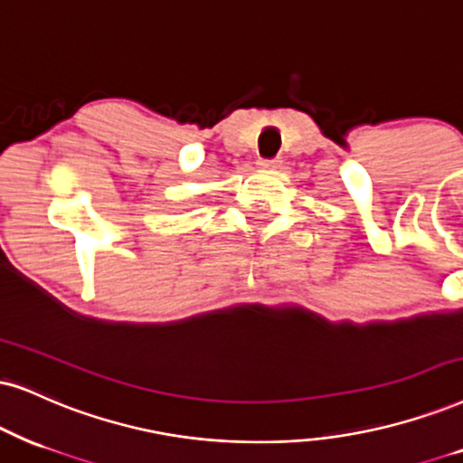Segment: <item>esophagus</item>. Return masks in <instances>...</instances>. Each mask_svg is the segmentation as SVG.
Segmentation results:
<instances>
[{"label":"esophagus","instance_id":"34e87169","mask_svg":"<svg viewBox=\"0 0 463 463\" xmlns=\"http://www.w3.org/2000/svg\"><path fill=\"white\" fill-rule=\"evenodd\" d=\"M260 168H275V160H260Z\"/></svg>","mask_w":463,"mask_h":463}]
</instances>
